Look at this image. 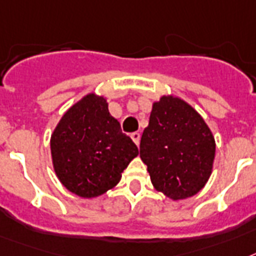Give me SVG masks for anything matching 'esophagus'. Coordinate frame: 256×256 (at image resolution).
Segmentation results:
<instances>
[{"label": "esophagus", "instance_id": "obj_1", "mask_svg": "<svg viewBox=\"0 0 256 256\" xmlns=\"http://www.w3.org/2000/svg\"><path fill=\"white\" fill-rule=\"evenodd\" d=\"M140 137H141V134L138 132L130 133V138H132L133 142L136 144V145H138V142H140Z\"/></svg>", "mask_w": 256, "mask_h": 256}]
</instances>
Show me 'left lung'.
Instances as JSON below:
<instances>
[{
    "instance_id": "left-lung-1",
    "label": "left lung",
    "mask_w": 256,
    "mask_h": 256,
    "mask_svg": "<svg viewBox=\"0 0 256 256\" xmlns=\"http://www.w3.org/2000/svg\"><path fill=\"white\" fill-rule=\"evenodd\" d=\"M214 152L212 132L191 106L174 96L154 103L140 157L157 191L174 200L198 194L210 176Z\"/></svg>"
}]
</instances>
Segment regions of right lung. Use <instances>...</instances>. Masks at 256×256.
Here are the masks:
<instances>
[{"instance_id": "right-lung-1", "label": "right lung", "mask_w": 256, "mask_h": 256, "mask_svg": "<svg viewBox=\"0 0 256 256\" xmlns=\"http://www.w3.org/2000/svg\"><path fill=\"white\" fill-rule=\"evenodd\" d=\"M50 153L61 183L81 198H95L119 183L138 149L110 115L106 99L88 94L61 118Z\"/></svg>"}]
</instances>
